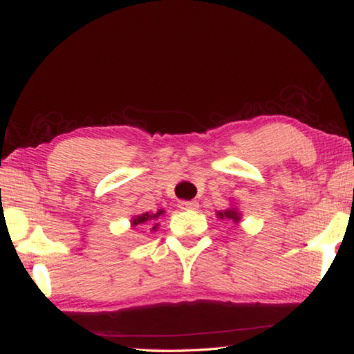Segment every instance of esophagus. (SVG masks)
I'll use <instances>...</instances> for the list:
<instances>
[{"mask_svg":"<svg viewBox=\"0 0 354 354\" xmlns=\"http://www.w3.org/2000/svg\"><path fill=\"white\" fill-rule=\"evenodd\" d=\"M179 207L181 209H198V201L192 200V201H179Z\"/></svg>","mask_w":354,"mask_h":354,"instance_id":"esophagus-1","label":"esophagus"}]
</instances>
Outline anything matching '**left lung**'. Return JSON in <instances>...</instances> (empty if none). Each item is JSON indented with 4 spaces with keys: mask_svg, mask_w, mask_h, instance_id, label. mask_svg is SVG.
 Instances as JSON below:
<instances>
[{
    "mask_svg": "<svg viewBox=\"0 0 354 354\" xmlns=\"http://www.w3.org/2000/svg\"><path fill=\"white\" fill-rule=\"evenodd\" d=\"M217 217L221 218V220H223V218L232 220V221H236V223H237V221L241 220V214L237 212L236 207H231V209H226V211H218Z\"/></svg>",
    "mask_w": 354,
    "mask_h": 354,
    "instance_id": "left-lung-1",
    "label": "left lung"
}]
</instances>
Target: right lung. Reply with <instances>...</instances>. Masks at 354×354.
<instances>
[{"label": "right lung", "instance_id": "obj_1", "mask_svg": "<svg viewBox=\"0 0 354 354\" xmlns=\"http://www.w3.org/2000/svg\"><path fill=\"white\" fill-rule=\"evenodd\" d=\"M164 214V211L162 209H159L158 212L156 214H149V212H145V214H140V215H136V217L131 220V223H133V226H137V225H143V223H148V221H154V220H158L160 215ZM158 226H159V223H154L153 225V227H151V231H156L158 230Z\"/></svg>", "mask_w": 354, "mask_h": 354}]
</instances>
